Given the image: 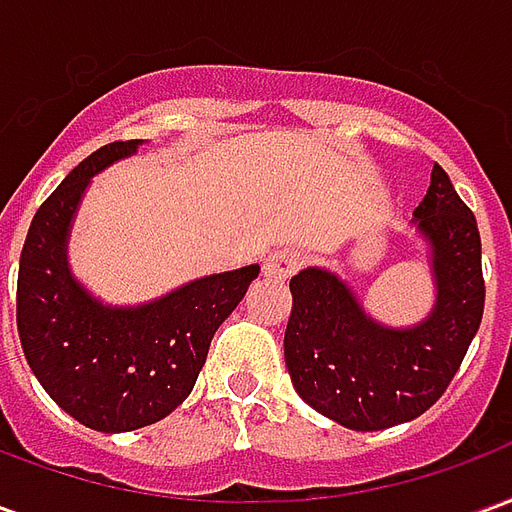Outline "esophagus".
<instances>
[{
    "mask_svg": "<svg viewBox=\"0 0 512 512\" xmlns=\"http://www.w3.org/2000/svg\"><path fill=\"white\" fill-rule=\"evenodd\" d=\"M301 266L299 252H290V249H279V252H271L263 263V274L268 279H288L296 268Z\"/></svg>",
    "mask_w": 512,
    "mask_h": 512,
    "instance_id": "34e87169",
    "label": "esophagus"
}]
</instances>
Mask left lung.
<instances>
[{
    "label": "left lung",
    "mask_w": 512,
    "mask_h": 512,
    "mask_svg": "<svg viewBox=\"0 0 512 512\" xmlns=\"http://www.w3.org/2000/svg\"><path fill=\"white\" fill-rule=\"evenodd\" d=\"M411 224L428 246L436 288L433 307L414 326L370 318L334 271L312 266L290 279V381L307 406L343 428L384 430L425 414L455 378L483 321L477 222L439 164Z\"/></svg>",
    "instance_id": "obj_1"
}]
</instances>
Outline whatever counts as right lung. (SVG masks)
Returning <instances> with one entry per match:
<instances>
[{
  "mask_svg": "<svg viewBox=\"0 0 512 512\" xmlns=\"http://www.w3.org/2000/svg\"><path fill=\"white\" fill-rule=\"evenodd\" d=\"M139 145L112 142L84 158L38 208L18 263L16 321L29 367L62 411L101 433L172 414L194 389L216 329L260 274L244 266L191 279L136 307L104 304L73 277L68 238L84 191Z\"/></svg>",
  "mask_w": 512,
  "mask_h": 512,
  "instance_id": "obj_1",
  "label": "right lung"
}]
</instances>
